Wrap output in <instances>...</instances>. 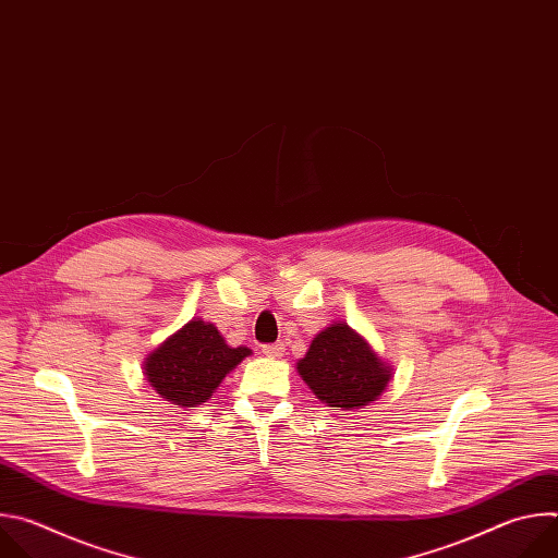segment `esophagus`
<instances>
[{
    "mask_svg": "<svg viewBox=\"0 0 558 558\" xmlns=\"http://www.w3.org/2000/svg\"><path fill=\"white\" fill-rule=\"evenodd\" d=\"M263 353H265L267 357H282V355H284V344H282V342L263 344Z\"/></svg>",
    "mask_w": 558,
    "mask_h": 558,
    "instance_id": "34e87169",
    "label": "esophagus"
}]
</instances>
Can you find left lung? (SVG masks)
Returning <instances> with one entry per match:
<instances>
[{"label":"left lung","instance_id":"1","mask_svg":"<svg viewBox=\"0 0 558 558\" xmlns=\"http://www.w3.org/2000/svg\"><path fill=\"white\" fill-rule=\"evenodd\" d=\"M298 371L317 400L333 411H353L375 402L390 379V368L347 325H331L317 333L298 362Z\"/></svg>","mask_w":558,"mask_h":558}]
</instances>
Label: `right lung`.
Segmentation results:
<instances>
[{"label":"right lung","instance_id":"right-lung-1","mask_svg":"<svg viewBox=\"0 0 558 558\" xmlns=\"http://www.w3.org/2000/svg\"><path fill=\"white\" fill-rule=\"evenodd\" d=\"M250 353L245 347H227L214 325L192 320L147 357L145 375L168 402L194 409L207 402L222 377Z\"/></svg>","mask_w":558,"mask_h":558}]
</instances>
